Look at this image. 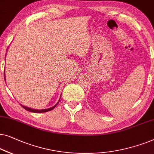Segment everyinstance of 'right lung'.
Returning <instances> with one entry per match:
<instances>
[{
	"label": "right lung",
	"instance_id": "obj_1",
	"mask_svg": "<svg viewBox=\"0 0 154 154\" xmlns=\"http://www.w3.org/2000/svg\"><path fill=\"white\" fill-rule=\"evenodd\" d=\"M4 78H5V70H4ZM59 100H60V99H59ZM59 100H58V102H59ZM58 102L54 106H53V107H51V108H48V109H32V108H30V107H26V106H23L22 105H21V107H22L23 108H24L26 110H27V111H29V112H35V113H42V112H49V111H51V110H52L54 108H55L56 106L58 105Z\"/></svg>",
	"mask_w": 154,
	"mask_h": 154
}]
</instances>
